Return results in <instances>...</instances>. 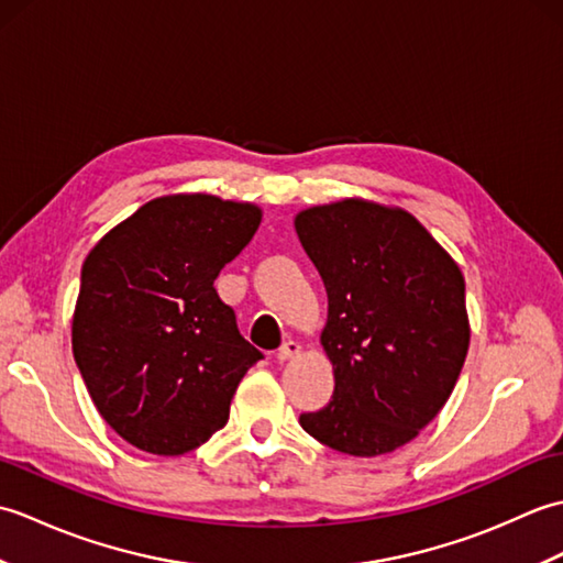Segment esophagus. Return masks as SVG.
<instances>
[{
	"instance_id": "esophagus-1",
	"label": "esophagus",
	"mask_w": 563,
	"mask_h": 563,
	"mask_svg": "<svg viewBox=\"0 0 563 563\" xmlns=\"http://www.w3.org/2000/svg\"><path fill=\"white\" fill-rule=\"evenodd\" d=\"M300 351H302V345L297 343V341H285L280 349H278V361L280 363H285V361H290V357H295V355H300Z\"/></svg>"
}]
</instances>
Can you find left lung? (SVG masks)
Listing matches in <instances>:
<instances>
[{
	"mask_svg": "<svg viewBox=\"0 0 563 563\" xmlns=\"http://www.w3.org/2000/svg\"><path fill=\"white\" fill-rule=\"evenodd\" d=\"M295 230L327 288L321 345L336 379L300 426L353 457L394 452L433 421L462 373V271L401 208L351 198L302 210Z\"/></svg>",
	"mask_w": 563,
	"mask_h": 563,
	"instance_id": "1",
	"label": "left lung"
}]
</instances>
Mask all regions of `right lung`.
<instances>
[{
  "label": "right lung",
  "instance_id": "right-lung-1",
  "mask_svg": "<svg viewBox=\"0 0 563 563\" xmlns=\"http://www.w3.org/2000/svg\"><path fill=\"white\" fill-rule=\"evenodd\" d=\"M261 224L251 202L190 194L150 200L89 251L71 351L91 401L118 435L184 454L230 418L263 353L214 290Z\"/></svg>",
  "mask_w": 563,
  "mask_h": 563
}]
</instances>
